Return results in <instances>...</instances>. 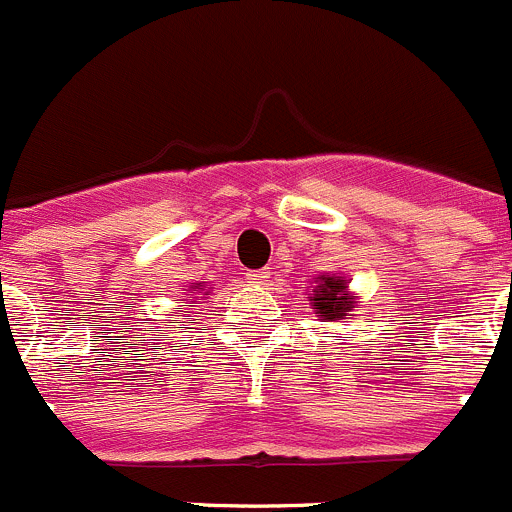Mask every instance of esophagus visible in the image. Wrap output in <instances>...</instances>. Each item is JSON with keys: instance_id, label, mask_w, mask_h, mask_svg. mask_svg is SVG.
<instances>
[{"instance_id": "34e87169", "label": "esophagus", "mask_w": 512, "mask_h": 512, "mask_svg": "<svg viewBox=\"0 0 512 512\" xmlns=\"http://www.w3.org/2000/svg\"><path fill=\"white\" fill-rule=\"evenodd\" d=\"M267 278H270V272H267V270H252V272H247V280H250L252 285H265Z\"/></svg>"}]
</instances>
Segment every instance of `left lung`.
I'll use <instances>...</instances> for the list:
<instances>
[{
    "mask_svg": "<svg viewBox=\"0 0 512 512\" xmlns=\"http://www.w3.org/2000/svg\"><path fill=\"white\" fill-rule=\"evenodd\" d=\"M313 308L321 315V321H343L356 308V295L348 290V283L336 275H321L313 288Z\"/></svg>",
    "mask_w": 512,
    "mask_h": 512,
    "instance_id": "1",
    "label": "left lung"
}]
</instances>
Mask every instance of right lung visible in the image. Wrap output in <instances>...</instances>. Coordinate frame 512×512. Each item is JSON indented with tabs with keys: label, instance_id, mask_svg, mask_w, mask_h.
I'll use <instances>...</instances> for the list:
<instances>
[{
	"label": "right lung",
	"instance_id": "add662e5",
	"mask_svg": "<svg viewBox=\"0 0 512 512\" xmlns=\"http://www.w3.org/2000/svg\"><path fill=\"white\" fill-rule=\"evenodd\" d=\"M194 288H197V290H202V283H197V285H194Z\"/></svg>",
	"mask_w": 512,
	"mask_h": 512
}]
</instances>
